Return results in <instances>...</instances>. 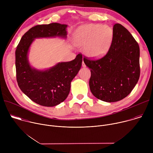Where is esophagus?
Listing matches in <instances>:
<instances>
[{
    "label": "esophagus",
    "mask_w": 153,
    "mask_h": 153,
    "mask_svg": "<svg viewBox=\"0 0 153 153\" xmlns=\"http://www.w3.org/2000/svg\"><path fill=\"white\" fill-rule=\"evenodd\" d=\"M82 65L83 67H86V65L85 64V63L83 62H83H82Z\"/></svg>",
    "instance_id": "34e87169"
}]
</instances>
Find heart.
Instances as JSON below:
<instances>
[{"instance_id": "heart-1", "label": "heart", "mask_w": 153, "mask_h": 153, "mask_svg": "<svg viewBox=\"0 0 153 153\" xmlns=\"http://www.w3.org/2000/svg\"><path fill=\"white\" fill-rule=\"evenodd\" d=\"M113 39V30L108 25H83L74 34L76 44L85 47V54L93 59L104 56L111 47Z\"/></svg>"}]
</instances>
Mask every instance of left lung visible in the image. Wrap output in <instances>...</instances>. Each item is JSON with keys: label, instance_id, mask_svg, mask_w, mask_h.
Here are the masks:
<instances>
[{"label": "left lung", "instance_id": "8db88e82", "mask_svg": "<svg viewBox=\"0 0 153 153\" xmlns=\"http://www.w3.org/2000/svg\"><path fill=\"white\" fill-rule=\"evenodd\" d=\"M113 39L106 54L97 60L83 58L91 70L89 81L92 94L98 99L114 102L126 97L140 77L138 43L123 26H113Z\"/></svg>", "mask_w": 153, "mask_h": 153}]
</instances>
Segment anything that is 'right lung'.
<instances>
[{"mask_svg": "<svg viewBox=\"0 0 153 153\" xmlns=\"http://www.w3.org/2000/svg\"><path fill=\"white\" fill-rule=\"evenodd\" d=\"M67 25L52 23L30 28L22 37L16 50V79L20 89L35 103L54 106L68 97L72 80L80 70L82 55L70 62H60L46 70H38L30 65L28 53L36 38H66Z\"/></svg>", "mask_w": 153, "mask_h": 153, "instance_id": "obj_1", "label": "right lung"}]
</instances>
